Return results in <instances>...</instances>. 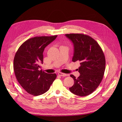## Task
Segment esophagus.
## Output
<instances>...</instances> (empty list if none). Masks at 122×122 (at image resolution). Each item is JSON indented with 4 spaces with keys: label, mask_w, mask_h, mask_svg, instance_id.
<instances>
[{
    "label": "esophagus",
    "mask_w": 122,
    "mask_h": 122,
    "mask_svg": "<svg viewBox=\"0 0 122 122\" xmlns=\"http://www.w3.org/2000/svg\"><path fill=\"white\" fill-rule=\"evenodd\" d=\"M58 75H60V76H63V77H65V76H67L68 75L67 74H65V73H61V72H60L58 73Z\"/></svg>",
    "instance_id": "34e87169"
}]
</instances>
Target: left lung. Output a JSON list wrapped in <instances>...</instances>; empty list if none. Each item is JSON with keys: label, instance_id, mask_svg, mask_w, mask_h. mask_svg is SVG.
Here are the masks:
<instances>
[{"label": "left lung", "instance_id": "8db88e82", "mask_svg": "<svg viewBox=\"0 0 122 122\" xmlns=\"http://www.w3.org/2000/svg\"><path fill=\"white\" fill-rule=\"evenodd\" d=\"M74 45L73 62H80L78 78L69 88L73 94L86 96L94 92L101 82L105 70V58L101 47L90 36L82 34L65 35Z\"/></svg>", "mask_w": 122, "mask_h": 122}]
</instances>
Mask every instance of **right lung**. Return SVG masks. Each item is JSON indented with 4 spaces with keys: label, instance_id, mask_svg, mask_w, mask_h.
Returning a JSON list of instances; mask_svg holds the SVG:
<instances>
[{
    "label": "right lung",
    "instance_id": "right-lung-1",
    "mask_svg": "<svg viewBox=\"0 0 122 122\" xmlns=\"http://www.w3.org/2000/svg\"><path fill=\"white\" fill-rule=\"evenodd\" d=\"M57 35L41 36L29 39L18 48L14 59V70L16 78L28 93L35 96L49 90L56 74L39 71L43 64L45 48L56 38Z\"/></svg>",
    "mask_w": 122,
    "mask_h": 122
}]
</instances>
